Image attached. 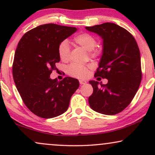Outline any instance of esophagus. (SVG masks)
I'll list each match as a JSON object with an SVG mask.
<instances>
[{
    "label": "esophagus",
    "instance_id": "obj_1",
    "mask_svg": "<svg viewBox=\"0 0 155 155\" xmlns=\"http://www.w3.org/2000/svg\"><path fill=\"white\" fill-rule=\"evenodd\" d=\"M79 83H80V84H85L87 83V81H85V80H83V79H81V80H79Z\"/></svg>",
    "mask_w": 155,
    "mask_h": 155
}]
</instances>
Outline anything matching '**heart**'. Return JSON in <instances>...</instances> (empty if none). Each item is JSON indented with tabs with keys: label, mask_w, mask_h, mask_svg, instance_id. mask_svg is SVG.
Wrapping results in <instances>:
<instances>
[{
	"label": "heart",
	"mask_w": 155,
	"mask_h": 155,
	"mask_svg": "<svg viewBox=\"0 0 155 155\" xmlns=\"http://www.w3.org/2000/svg\"><path fill=\"white\" fill-rule=\"evenodd\" d=\"M74 42L82 47L86 51H90L92 55L97 54V51H94V48L96 46V39L95 37L89 33H81L76 35L74 38ZM58 54L60 58L63 61L68 60L70 56V47L68 41L64 40L59 44L58 47ZM91 68V65H81V64L73 63L68 67V71L70 75L77 78H84L87 75L89 69Z\"/></svg>",
	"instance_id": "b5f03b06"
}]
</instances>
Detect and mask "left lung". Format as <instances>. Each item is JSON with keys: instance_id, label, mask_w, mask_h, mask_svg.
Returning a JSON list of instances; mask_svg holds the SVG:
<instances>
[{"instance_id": "8db88e82", "label": "left lung", "mask_w": 155, "mask_h": 155, "mask_svg": "<svg viewBox=\"0 0 155 155\" xmlns=\"http://www.w3.org/2000/svg\"><path fill=\"white\" fill-rule=\"evenodd\" d=\"M85 29L102 38V55L95 76L108 79L106 84L89 81L93 87L89 104L98 113L117 114L130 104L141 81L138 44L128 31L114 23H103Z\"/></svg>"}]
</instances>
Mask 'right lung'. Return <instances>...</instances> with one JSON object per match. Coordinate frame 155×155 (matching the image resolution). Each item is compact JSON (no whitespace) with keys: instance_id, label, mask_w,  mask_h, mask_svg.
Instances as JSON below:
<instances>
[{"instance_id":"add662e5","label":"right lung","mask_w":155,"mask_h":155,"mask_svg":"<svg viewBox=\"0 0 155 155\" xmlns=\"http://www.w3.org/2000/svg\"><path fill=\"white\" fill-rule=\"evenodd\" d=\"M56 24L39 25L25 34L15 51L12 74L23 102L38 117L50 119L67 111L71 97L79 88V80L51 79L59 63L58 47L77 31Z\"/></svg>"}]
</instances>
